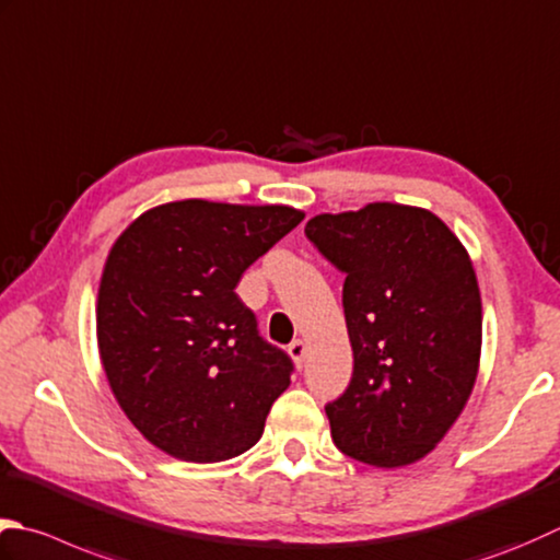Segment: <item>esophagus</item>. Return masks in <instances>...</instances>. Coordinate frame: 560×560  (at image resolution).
Wrapping results in <instances>:
<instances>
[{
	"label": "esophagus",
	"instance_id": "esophagus-1",
	"mask_svg": "<svg viewBox=\"0 0 560 560\" xmlns=\"http://www.w3.org/2000/svg\"><path fill=\"white\" fill-rule=\"evenodd\" d=\"M289 354L291 359L295 361V366H303V357H305V342L303 339H293V342L289 345Z\"/></svg>",
	"mask_w": 560,
	"mask_h": 560
}]
</instances>
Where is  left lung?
Masks as SVG:
<instances>
[{
    "label": "left lung",
    "instance_id": "1",
    "mask_svg": "<svg viewBox=\"0 0 560 560\" xmlns=\"http://www.w3.org/2000/svg\"><path fill=\"white\" fill-rule=\"evenodd\" d=\"M305 237L345 273L354 371L325 405L337 448L378 468L418 462L478 374L483 308L468 252L434 213L400 203L315 215Z\"/></svg>",
    "mask_w": 560,
    "mask_h": 560
}]
</instances>
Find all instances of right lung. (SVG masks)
<instances>
[{
    "mask_svg": "<svg viewBox=\"0 0 560 560\" xmlns=\"http://www.w3.org/2000/svg\"><path fill=\"white\" fill-rule=\"evenodd\" d=\"M301 221L289 206L174 201L108 252L98 354L128 420L162 452L211 464L259 442L293 361L259 335L235 287Z\"/></svg>",
    "mask_w": 560,
    "mask_h": 560,
    "instance_id": "add662e5",
    "label": "right lung"
}]
</instances>
